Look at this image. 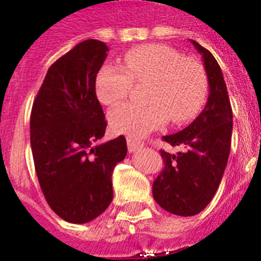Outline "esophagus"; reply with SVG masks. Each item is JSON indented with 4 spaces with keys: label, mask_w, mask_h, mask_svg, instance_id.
Here are the masks:
<instances>
[{
    "label": "esophagus",
    "mask_w": 261,
    "mask_h": 261,
    "mask_svg": "<svg viewBox=\"0 0 261 261\" xmlns=\"http://www.w3.org/2000/svg\"><path fill=\"white\" fill-rule=\"evenodd\" d=\"M127 147H128V152H135V151H138V149L143 147V142L138 139V138H134V137H130V135H128Z\"/></svg>",
    "instance_id": "34e87169"
}]
</instances>
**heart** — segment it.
<instances>
[{
    "label": "heart",
    "instance_id": "obj_1",
    "mask_svg": "<svg viewBox=\"0 0 261 261\" xmlns=\"http://www.w3.org/2000/svg\"><path fill=\"white\" fill-rule=\"evenodd\" d=\"M123 68L105 64L94 80L98 101L114 105L130 92L133 83H148L147 102H124L109 112L117 133L143 135L171 119L184 123L196 117L207 96V74L197 60L163 44H146L124 55Z\"/></svg>",
    "mask_w": 261,
    "mask_h": 261
}]
</instances>
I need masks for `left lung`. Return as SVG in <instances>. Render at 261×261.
Wrapping results in <instances>:
<instances>
[{
	"instance_id": "8db88e82",
	"label": "left lung",
	"mask_w": 261,
	"mask_h": 261,
	"mask_svg": "<svg viewBox=\"0 0 261 261\" xmlns=\"http://www.w3.org/2000/svg\"><path fill=\"white\" fill-rule=\"evenodd\" d=\"M202 55L210 93L205 109L184 130L163 137L171 146H184L177 155L160 149L164 169L152 185L163 209L190 217L202 212L214 197L227 165L232 134V110L221 67L209 49L192 40Z\"/></svg>"
}]
</instances>
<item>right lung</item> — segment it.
Wrapping results in <instances>:
<instances>
[{"instance_id":"1","label":"right lung","mask_w":261,"mask_h":261,"mask_svg":"<svg viewBox=\"0 0 261 261\" xmlns=\"http://www.w3.org/2000/svg\"><path fill=\"white\" fill-rule=\"evenodd\" d=\"M109 51L101 40L79 43L49 67L34 99L30 142L44 198L69 223H87L113 201L112 174L127 153L123 135H105L94 80Z\"/></svg>"}]
</instances>
